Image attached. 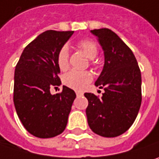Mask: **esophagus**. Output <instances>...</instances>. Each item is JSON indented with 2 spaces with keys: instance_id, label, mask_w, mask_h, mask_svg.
Instances as JSON below:
<instances>
[{
  "instance_id": "34e87169",
  "label": "esophagus",
  "mask_w": 159,
  "mask_h": 159,
  "mask_svg": "<svg viewBox=\"0 0 159 159\" xmlns=\"http://www.w3.org/2000/svg\"><path fill=\"white\" fill-rule=\"evenodd\" d=\"M83 95V93H80V92H76V96L77 97H80V96H82Z\"/></svg>"
}]
</instances>
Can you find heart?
Listing matches in <instances>:
<instances>
[{"mask_svg":"<svg viewBox=\"0 0 159 159\" xmlns=\"http://www.w3.org/2000/svg\"><path fill=\"white\" fill-rule=\"evenodd\" d=\"M77 46L83 51L87 57L94 58L97 54V46L95 43L89 39H84L77 43ZM69 52L66 46H63L57 53V65L60 70L65 71L69 66ZM92 81V75L87 71H70L65 74L63 77V83L69 88H72L76 91L84 90L86 85Z\"/></svg>","mask_w":159,"mask_h":159,"instance_id":"b5f03b06","label":"heart"}]
</instances>
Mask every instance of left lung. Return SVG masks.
<instances>
[{"label": "left lung", "mask_w": 159, "mask_h": 159, "mask_svg": "<svg viewBox=\"0 0 159 159\" xmlns=\"http://www.w3.org/2000/svg\"><path fill=\"white\" fill-rule=\"evenodd\" d=\"M105 53L103 71L95 85L104 89L99 98L85 93L87 122L92 131L105 137H118L133 125L141 106V72L131 49L107 28L91 30Z\"/></svg>", "instance_id": "1"}]
</instances>
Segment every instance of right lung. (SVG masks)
<instances>
[{
	"label": "right lung",
	"mask_w": 159,
	"mask_h": 159,
	"mask_svg": "<svg viewBox=\"0 0 159 159\" xmlns=\"http://www.w3.org/2000/svg\"><path fill=\"white\" fill-rule=\"evenodd\" d=\"M73 34L53 30L41 34L24 48L15 66L14 107L25 129L34 137H56L66 127L76 94L65 85L55 94L50 88L61 84L57 53Z\"/></svg>",
	"instance_id": "obj_1"
}]
</instances>
